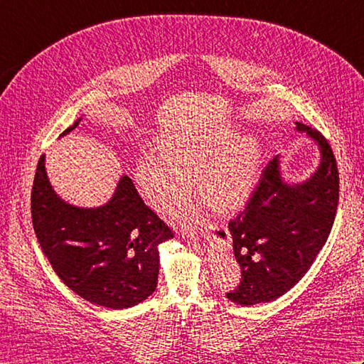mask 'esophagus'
<instances>
[{
    "mask_svg": "<svg viewBox=\"0 0 364 364\" xmlns=\"http://www.w3.org/2000/svg\"><path fill=\"white\" fill-rule=\"evenodd\" d=\"M184 239H188V241H191V242H194V244H196V237H192V236H189V235L184 236Z\"/></svg>",
    "mask_w": 364,
    "mask_h": 364,
    "instance_id": "34e87169",
    "label": "esophagus"
}]
</instances>
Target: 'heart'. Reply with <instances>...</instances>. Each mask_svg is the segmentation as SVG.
<instances>
[{
  "instance_id": "heart-1",
  "label": "heart",
  "mask_w": 364,
  "mask_h": 364,
  "mask_svg": "<svg viewBox=\"0 0 364 364\" xmlns=\"http://www.w3.org/2000/svg\"><path fill=\"white\" fill-rule=\"evenodd\" d=\"M161 154L146 153L139 161L137 181L144 197L159 211L186 202L198 176V196L215 211L244 206L257 186L259 149L252 137L231 128L194 129L166 137ZM184 218V213H178Z\"/></svg>"
}]
</instances>
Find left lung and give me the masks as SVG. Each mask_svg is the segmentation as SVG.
Segmentation results:
<instances>
[{
  "label": "left lung",
  "mask_w": 364,
  "mask_h": 364,
  "mask_svg": "<svg viewBox=\"0 0 364 364\" xmlns=\"http://www.w3.org/2000/svg\"><path fill=\"white\" fill-rule=\"evenodd\" d=\"M321 146L322 161L304 184L283 183L274 158L228 231L241 280L227 297L239 305L266 304L283 296L311 267L327 242L339 200L336 158L318 129L297 122ZM225 236V231H219Z\"/></svg>",
  "instance_id": "left-lung-1"
}]
</instances>
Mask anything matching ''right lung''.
I'll list each match as a JSON object with an SVG mask.
<instances>
[{
    "label": "right lung",
    "mask_w": 364,
    "mask_h": 364,
    "mask_svg": "<svg viewBox=\"0 0 364 364\" xmlns=\"http://www.w3.org/2000/svg\"><path fill=\"white\" fill-rule=\"evenodd\" d=\"M76 127L78 122L64 134ZM31 215L54 272L90 304L122 310L156 289V247L173 237V231L144 203L131 178H122L107 205L75 208L54 194L42 154L31 191Z\"/></svg>",
    "instance_id": "add662e5"
}]
</instances>
